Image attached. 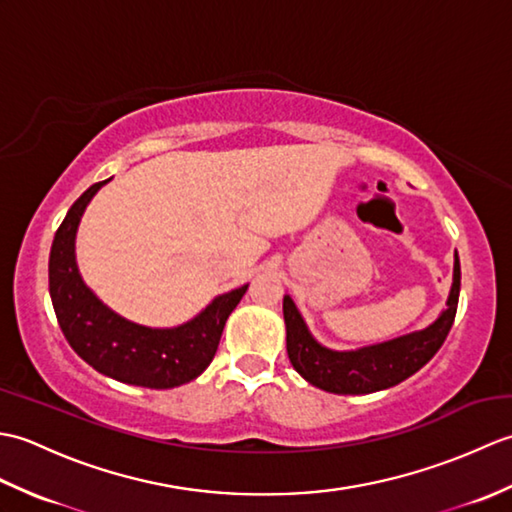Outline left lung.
Here are the masks:
<instances>
[{"label":"left lung","instance_id":"obj_1","mask_svg":"<svg viewBox=\"0 0 512 512\" xmlns=\"http://www.w3.org/2000/svg\"><path fill=\"white\" fill-rule=\"evenodd\" d=\"M460 297V259H453V284L447 308L424 330L396 336L391 341L358 347V350H330L310 334L306 321L290 295L284 297L286 350L292 367L330 394H374L413 376L436 354L453 325Z\"/></svg>","mask_w":512,"mask_h":512}]
</instances>
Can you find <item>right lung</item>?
Masks as SVG:
<instances>
[{"mask_svg":"<svg viewBox=\"0 0 512 512\" xmlns=\"http://www.w3.org/2000/svg\"><path fill=\"white\" fill-rule=\"evenodd\" d=\"M96 182L76 200L50 248V299L65 339L96 372L127 385L171 389L198 378L211 365L228 314L248 284L217 295L209 306L176 328H149L114 312L85 284L76 264V231L88 204L103 184Z\"/></svg>","mask_w":512,"mask_h":512,"instance_id":"add662e5","label":"right lung"}]
</instances>
